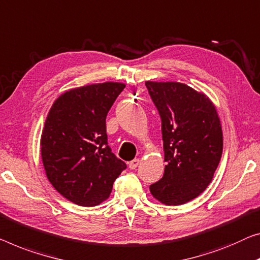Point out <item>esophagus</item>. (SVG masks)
<instances>
[{
  "label": "esophagus",
  "mask_w": 260,
  "mask_h": 260,
  "mask_svg": "<svg viewBox=\"0 0 260 260\" xmlns=\"http://www.w3.org/2000/svg\"><path fill=\"white\" fill-rule=\"evenodd\" d=\"M139 165H140V160H139V158H134L133 161H131L128 164L131 169H137Z\"/></svg>",
  "instance_id": "1"
}]
</instances>
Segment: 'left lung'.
Masks as SVG:
<instances>
[{"mask_svg":"<svg viewBox=\"0 0 260 260\" xmlns=\"http://www.w3.org/2000/svg\"><path fill=\"white\" fill-rule=\"evenodd\" d=\"M161 118L165 173L150 192L169 205L187 203L203 192L223 152V134L214 104L181 83L146 81Z\"/></svg>","mask_w":260,"mask_h":260,"instance_id":"1","label":"left lung"}]
</instances>
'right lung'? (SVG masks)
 I'll list each match as a JSON object with an SVG mask.
<instances>
[{
    "mask_svg": "<svg viewBox=\"0 0 260 260\" xmlns=\"http://www.w3.org/2000/svg\"><path fill=\"white\" fill-rule=\"evenodd\" d=\"M125 88L121 83L87 85L67 91L46 117L42 161L53 188L81 207L105 201L126 164L107 142L106 115Z\"/></svg>",
    "mask_w": 260,
    "mask_h": 260,
    "instance_id": "right-lung-1",
    "label": "right lung"
}]
</instances>
